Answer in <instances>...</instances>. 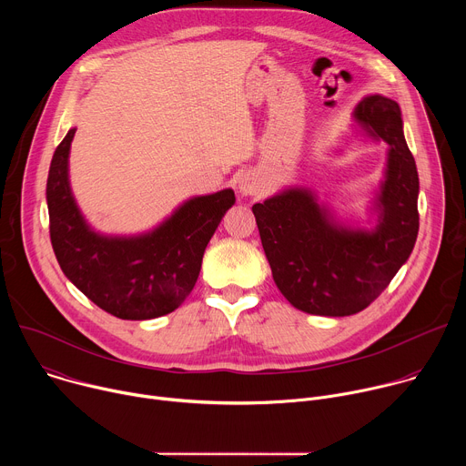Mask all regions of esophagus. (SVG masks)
<instances>
[{
    "instance_id": "34e87169",
    "label": "esophagus",
    "mask_w": 466,
    "mask_h": 466,
    "mask_svg": "<svg viewBox=\"0 0 466 466\" xmlns=\"http://www.w3.org/2000/svg\"><path fill=\"white\" fill-rule=\"evenodd\" d=\"M254 189H256V182H254V178L252 177H243L241 180H239V191L241 193H245V195H252L254 193Z\"/></svg>"
}]
</instances>
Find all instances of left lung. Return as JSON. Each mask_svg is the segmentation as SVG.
Listing matches in <instances>:
<instances>
[{"label":"left lung","mask_w":466,"mask_h":466,"mask_svg":"<svg viewBox=\"0 0 466 466\" xmlns=\"http://www.w3.org/2000/svg\"><path fill=\"white\" fill-rule=\"evenodd\" d=\"M356 117L390 147L374 232L331 227L304 189L252 207L275 284L297 309L311 315L345 317L365 309L406 263L419 234V173L404 138L400 106L369 96Z\"/></svg>","instance_id":"8db88e82"}]
</instances>
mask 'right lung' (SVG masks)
Masks as SVG:
<instances>
[{
	"label": "right lung",
	"mask_w": 466,
	"mask_h": 466,
	"mask_svg": "<svg viewBox=\"0 0 466 466\" xmlns=\"http://www.w3.org/2000/svg\"><path fill=\"white\" fill-rule=\"evenodd\" d=\"M72 128L55 149L47 177L49 236L56 261L94 304L127 319H155L191 293L205 248L227 210L232 189L195 197L162 227L140 238H103L83 221L68 184Z\"/></svg>",
	"instance_id": "right-lung-1"
}]
</instances>
